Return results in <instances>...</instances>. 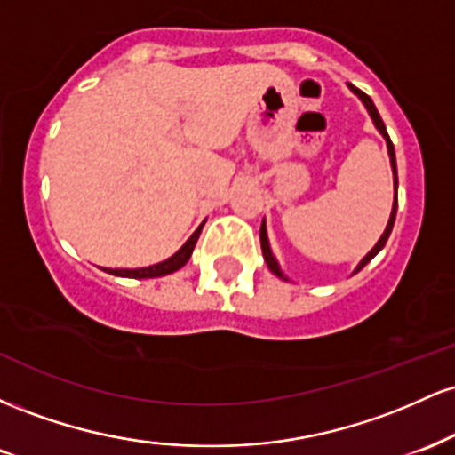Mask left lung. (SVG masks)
<instances>
[{"label": "left lung", "instance_id": "obj_1", "mask_svg": "<svg viewBox=\"0 0 455 455\" xmlns=\"http://www.w3.org/2000/svg\"><path fill=\"white\" fill-rule=\"evenodd\" d=\"M351 90L357 93L359 98H362V102L365 104V108H368V113H370V117L374 119V126L379 128V132L383 134L385 137V140H387V151H389V158H391V169H394V186H395V198H394V210H391V218H389V222H387V228H385V233L380 235V239H379V243L374 245L372 250H370L368 254H365L363 257V260L362 263L357 265V269H355V274H357V271H362L365 265L370 263V260H372L374 257H377V254L380 252V250H383V245L387 243V239H389V235H391V228H394V222H395V212H398V169H395V151H394V143H391V139H389V134H387V130H385V124H383V119H380V115H379V111H377V107H374V102H372V98L368 96V93H363L362 90H357V87H353L351 85ZM260 250H263V257H265V263H267V267L271 269V274H275L278 275V278H282V280H286L284 278V274H282L280 271V267H278V263H275V259H274V254H271V250H269V242H267V228H265V222L260 224Z\"/></svg>", "mask_w": 455, "mask_h": 455}]
</instances>
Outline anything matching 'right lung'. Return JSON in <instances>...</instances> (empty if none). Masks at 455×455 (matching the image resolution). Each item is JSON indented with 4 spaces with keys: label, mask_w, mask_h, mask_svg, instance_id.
<instances>
[{
    "label": "right lung",
    "mask_w": 455,
    "mask_h": 455,
    "mask_svg": "<svg viewBox=\"0 0 455 455\" xmlns=\"http://www.w3.org/2000/svg\"><path fill=\"white\" fill-rule=\"evenodd\" d=\"M203 224L196 228L195 233H192V237L188 239V242L181 245L180 250H177L173 257L162 260V263H158V265H151V267H140V269H104V271H108V274H113V275H119V278H160V275L173 274V271L184 267V265L188 263V259L192 257V250H195Z\"/></svg>",
    "instance_id": "obj_1"
}]
</instances>
